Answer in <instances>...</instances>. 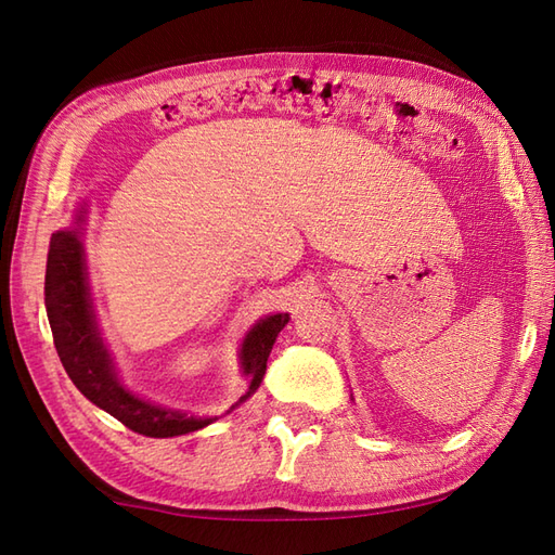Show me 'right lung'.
Returning a JSON list of instances; mask_svg holds the SVG:
<instances>
[{"label":"right lung","instance_id":"obj_1","mask_svg":"<svg viewBox=\"0 0 555 555\" xmlns=\"http://www.w3.org/2000/svg\"><path fill=\"white\" fill-rule=\"evenodd\" d=\"M81 222L83 208L77 212V227L61 230L51 236L47 260V314L53 345L65 373L91 403L103 408L105 413L117 417L121 424L142 436L168 438L204 429L212 417H192L180 413V410L152 405L138 399L117 379L115 363L109 359V351L103 345L93 317L87 262H83V246L79 238ZM286 323L288 314L267 317L260 323H255L246 335L244 345H241V367H244V375L250 377V387L241 396L238 403H244L260 387L269 351H272L274 339Z\"/></svg>","mask_w":555,"mask_h":555}]
</instances>
